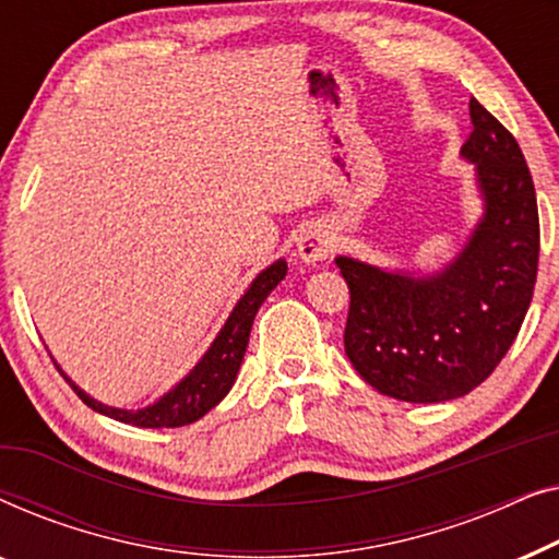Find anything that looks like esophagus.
Wrapping results in <instances>:
<instances>
[{
	"label": "esophagus",
	"instance_id": "esophagus-1",
	"mask_svg": "<svg viewBox=\"0 0 559 559\" xmlns=\"http://www.w3.org/2000/svg\"><path fill=\"white\" fill-rule=\"evenodd\" d=\"M335 239L333 234L323 226H308L300 231V239H297V254H300L305 262H323L333 254Z\"/></svg>",
	"mask_w": 559,
	"mask_h": 559
}]
</instances>
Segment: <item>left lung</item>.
<instances>
[{
  "instance_id": "obj_1",
  "label": "left lung",
  "mask_w": 559,
  "mask_h": 559,
  "mask_svg": "<svg viewBox=\"0 0 559 559\" xmlns=\"http://www.w3.org/2000/svg\"><path fill=\"white\" fill-rule=\"evenodd\" d=\"M461 155L476 165L484 218L445 270L412 277L338 257L354 369L402 402H448L491 377L530 310L539 262L534 182L514 134L471 98Z\"/></svg>"
}]
</instances>
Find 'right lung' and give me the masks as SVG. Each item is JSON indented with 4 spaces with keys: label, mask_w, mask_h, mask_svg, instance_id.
Wrapping results in <instances>:
<instances>
[{
    "label": "right lung",
    "mask_w": 559,
    "mask_h": 559,
    "mask_svg": "<svg viewBox=\"0 0 559 559\" xmlns=\"http://www.w3.org/2000/svg\"><path fill=\"white\" fill-rule=\"evenodd\" d=\"M287 274V262L280 259L272 266L259 274V277L251 282V287L243 293V297L236 302L231 316H228L226 325L221 328L216 341L211 343V348L205 350V356L195 364V369L188 373L186 379L180 381L178 386L170 389L165 396H159L155 404L144 409H117L106 407V404L91 400V396L73 384L71 379L63 377L68 384L73 386V392L81 396L83 404H88L91 409L98 412V415H106L111 419H119L124 425L134 427H152V430H159V427H182L201 419L205 412H211L216 404L228 394V389L234 386L236 373H239V366L243 361V354H247V343L251 333V323H254L257 310L262 308L266 295L272 293L274 287L285 280Z\"/></svg>",
    "instance_id": "obj_1"
}]
</instances>
